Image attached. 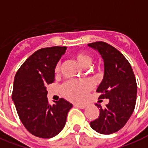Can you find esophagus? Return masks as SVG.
Returning a JSON list of instances; mask_svg holds the SVG:
<instances>
[{
    "mask_svg": "<svg viewBox=\"0 0 148 148\" xmlns=\"http://www.w3.org/2000/svg\"><path fill=\"white\" fill-rule=\"evenodd\" d=\"M74 106H75V107H77V108H80V109L86 108V106H85V105H80V104H75Z\"/></svg>",
    "mask_w": 148,
    "mask_h": 148,
    "instance_id": "esophagus-1",
    "label": "esophagus"
}]
</instances>
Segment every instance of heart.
Wrapping results in <instances>:
<instances>
[{"mask_svg":"<svg viewBox=\"0 0 148 148\" xmlns=\"http://www.w3.org/2000/svg\"><path fill=\"white\" fill-rule=\"evenodd\" d=\"M76 61L80 66L86 68L90 66L92 62V57L85 54L78 53L75 56ZM60 63L58 62L55 66L54 73L58 75L60 73ZM93 88V84L90 80L82 81H69L65 83L62 87L64 97L73 102L83 101L88 96V93Z\"/></svg>","mask_w":148,"mask_h":148,"instance_id":"obj_1","label":"heart"}]
</instances>
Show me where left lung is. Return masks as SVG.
<instances>
[{
	"instance_id": "left-lung-1",
	"label": "left lung",
	"mask_w": 148,
	"mask_h": 148,
	"mask_svg": "<svg viewBox=\"0 0 148 148\" xmlns=\"http://www.w3.org/2000/svg\"><path fill=\"white\" fill-rule=\"evenodd\" d=\"M88 45L99 51L103 59V79L97 92L101 93L99 99H109L105 108L96 104L99 116L90 126L99 134H111L125 125L134 110L137 82L130 64L121 51L104 42Z\"/></svg>"
}]
</instances>
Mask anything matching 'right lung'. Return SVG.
Listing matches in <instances>:
<instances>
[{
    "mask_svg": "<svg viewBox=\"0 0 148 148\" xmlns=\"http://www.w3.org/2000/svg\"><path fill=\"white\" fill-rule=\"evenodd\" d=\"M67 47L38 50L26 59L16 73L12 99L25 127L34 136L51 138L65 127L73 105L63 98L52 106L47 98V86L55 81L54 69Z\"/></svg>",
    "mask_w": 148,
    "mask_h": 148,
    "instance_id": "right-lung-1",
    "label": "right lung"
}]
</instances>
